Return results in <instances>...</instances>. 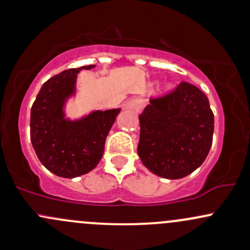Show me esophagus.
Returning <instances> with one entry per match:
<instances>
[{
  "mask_svg": "<svg viewBox=\"0 0 250 250\" xmlns=\"http://www.w3.org/2000/svg\"><path fill=\"white\" fill-rule=\"evenodd\" d=\"M143 106H144V101L142 100V99H132V100L128 101L127 104H126V108L138 113V112L142 111Z\"/></svg>",
  "mask_w": 250,
  "mask_h": 250,
  "instance_id": "34e87169",
  "label": "esophagus"
}]
</instances>
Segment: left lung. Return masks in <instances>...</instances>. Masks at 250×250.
Here are the masks:
<instances>
[{
	"label": "left lung",
	"mask_w": 250,
	"mask_h": 250,
	"mask_svg": "<svg viewBox=\"0 0 250 250\" xmlns=\"http://www.w3.org/2000/svg\"><path fill=\"white\" fill-rule=\"evenodd\" d=\"M138 156L155 175L182 179L203 165L212 146L214 119L199 88L181 82L150 100L139 115Z\"/></svg>",
	"instance_id": "obj_1"
}]
</instances>
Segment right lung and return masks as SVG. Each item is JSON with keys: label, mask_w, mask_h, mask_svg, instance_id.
<instances>
[{"label": "right lung", "mask_w": 250, "mask_h": 250, "mask_svg": "<svg viewBox=\"0 0 250 250\" xmlns=\"http://www.w3.org/2000/svg\"><path fill=\"white\" fill-rule=\"evenodd\" d=\"M95 65L68 69L42 84L31 108V142L42 165L61 178L92 171L104 155V142L122 109L92 111L69 118L66 104L77 94V74Z\"/></svg>", "instance_id": "right-lung-1"}]
</instances>
